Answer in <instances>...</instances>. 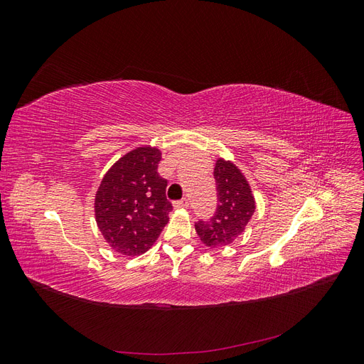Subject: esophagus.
Wrapping results in <instances>:
<instances>
[{
	"label": "esophagus",
	"mask_w": 364,
	"mask_h": 364,
	"mask_svg": "<svg viewBox=\"0 0 364 364\" xmlns=\"http://www.w3.org/2000/svg\"><path fill=\"white\" fill-rule=\"evenodd\" d=\"M173 206H174V208H178V209H182V208H188V199H185V197H183L182 200L174 202V203H173Z\"/></svg>",
	"instance_id": "1"
}]
</instances>
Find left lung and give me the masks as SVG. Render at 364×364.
<instances>
[{"label": "left lung", "instance_id": "1", "mask_svg": "<svg viewBox=\"0 0 364 364\" xmlns=\"http://www.w3.org/2000/svg\"><path fill=\"white\" fill-rule=\"evenodd\" d=\"M217 211L209 222L196 223V232L208 247L228 246L237 240L255 213V197L246 176L232 161L218 158L214 167Z\"/></svg>", "mask_w": 364, "mask_h": 364}]
</instances>
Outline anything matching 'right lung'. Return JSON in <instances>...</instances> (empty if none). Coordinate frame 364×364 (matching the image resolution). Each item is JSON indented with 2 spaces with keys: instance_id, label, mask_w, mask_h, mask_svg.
Returning a JSON list of instances; mask_svg holds the SVG:
<instances>
[{
  "instance_id": "add662e5",
  "label": "right lung",
  "mask_w": 364,
  "mask_h": 364,
  "mask_svg": "<svg viewBox=\"0 0 364 364\" xmlns=\"http://www.w3.org/2000/svg\"><path fill=\"white\" fill-rule=\"evenodd\" d=\"M161 150L141 146L127 151L106 171L95 193L98 229L112 250L127 257L146 253L173 209L165 197L167 181L158 174Z\"/></svg>"
}]
</instances>
